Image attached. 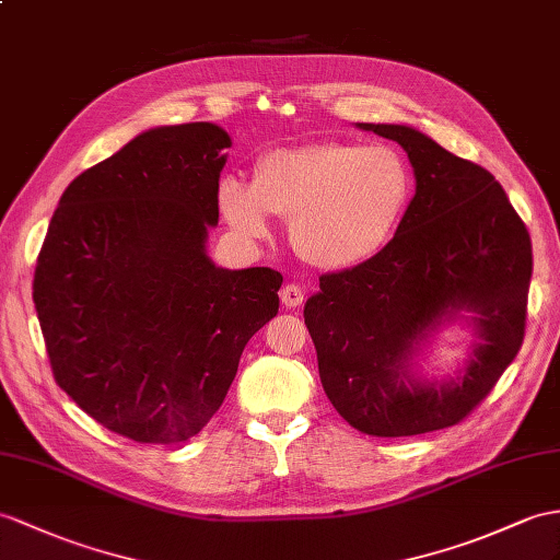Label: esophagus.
Masks as SVG:
<instances>
[{"mask_svg":"<svg viewBox=\"0 0 560 560\" xmlns=\"http://www.w3.org/2000/svg\"><path fill=\"white\" fill-rule=\"evenodd\" d=\"M280 302H282V306L296 308L299 304L304 302V292H302V288H299V284H294V282L284 284V288L280 290Z\"/></svg>","mask_w":560,"mask_h":560,"instance_id":"34e87169","label":"esophagus"}]
</instances>
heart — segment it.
Listing matches in <instances>:
<instances>
[{"mask_svg":"<svg viewBox=\"0 0 560 560\" xmlns=\"http://www.w3.org/2000/svg\"><path fill=\"white\" fill-rule=\"evenodd\" d=\"M413 175L392 147L316 142L258 156L252 185L223 177L218 207L237 235L266 240L288 218L299 256L325 270L371 261L397 233Z\"/></svg>","mask_w":560,"mask_h":560,"instance_id":"b5f03b06","label":"heart"}]
</instances>
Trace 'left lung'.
I'll return each instance as SVG.
<instances>
[{
  "label": "left lung",
  "mask_w": 560,
  "mask_h": 560,
  "mask_svg": "<svg viewBox=\"0 0 560 560\" xmlns=\"http://www.w3.org/2000/svg\"><path fill=\"white\" fill-rule=\"evenodd\" d=\"M399 142L416 197L371 261L320 276L304 306L320 383L337 413L373 438L458 425L523 347L532 242L494 175L408 126L359 122ZM458 307L476 311L481 342L457 383L413 384L405 363Z\"/></svg>",
  "instance_id": "8db88e82"
}]
</instances>
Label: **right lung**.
I'll list each match as a JSON object with an SVG mask.
<instances>
[{
  "label": "right lung",
  "mask_w": 560,
  "mask_h": 560,
  "mask_svg": "<svg viewBox=\"0 0 560 560\" xmlns=\"http://www.w3.org/2000/svg\"><path fill=\"white\" fill-rule=\"evenodd\" d=\"M230 138L213 122L147 130L66 187L33 302L54 380L120 438L180 444L207 425L282 276L207 256Z\"/></svg>",
  "instance_id": "obj_1"
}]
</instances>
